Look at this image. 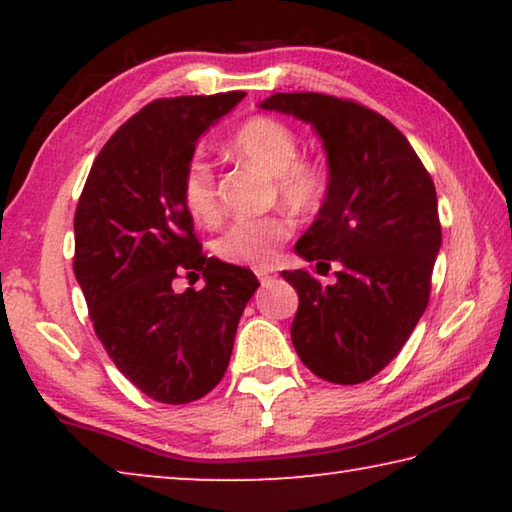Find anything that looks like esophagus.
I'll list each match as a JSON object with an SVG mask.
<instances>
[{
	"label": "esophagus",
	"instance_id": "esophagus-1",
	"mask_svg": "<svg viewBox=\"0 0 512 512\" xmlns=\"http://www.w3.org/2000/svg\"><path fill=\"white\" fill-rule=\"evenodd\" d=\"M257 277H259V282H262V284H268V282L275 280L277 271H275V268H257Z\"/></svg>",
	"mask_w": 512,
	"mask_h": 512
}]
</instances>
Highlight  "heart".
<instances>
[{"instance_id":"obj_1","label":"heart","mask_w":512,"mask_h":512,"mask_svg":"<svg viewBox=\"0 0 512 512\" xmlns=\"http://www.w3.org/2000/svg\"><path fill=\"white\" fill-rule=\"evenodd\" d=\"M230 151L239 160L255 164L273 180L275 194L293 212L307 214L320 207L327 192V171L320 162L298 158V135L280 119L250 117L230 137ZM180 201L198 223L219 216V198L210 164L192 158L180 178ZM293 223L284 214L235 221L214 241V253L228 264L266 268L275 262L277 248L289 239Z\"/></svg>"}]
</instances>
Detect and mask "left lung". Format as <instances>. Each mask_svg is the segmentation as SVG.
<instances>
[{
    "label": "left lung",
    "mask_w": 512,
    "mask_h": 512,
    "mask_svg": "<svg viewBox=\"0 0 512 512\" xmlns=\"http://www.w3.org/2000/svg\"><path fill=\"white\" fill-rule=\"evenodd\" d=\"M264 110L307 121L323 140L325 201L296 253L337 280L282 271L298 291L291 341L332 384H361L386 368L424 314L440 250L436 187L409 140L379 112L318 92H277Z\"/></svg>",
    "instance_id": "1"
}]
</instances>
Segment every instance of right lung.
I'll use <instances>...</instances> for the list:
<instances>
[{"label":"right lung","instance_id":"add662e5","mask_svg":"<svg viewBox=\"0 0 512 512\" xmlns=\"http://www.w3.org/2000/svg\"><path fill=\"white\" fill-rule=\"evenodd\" d=\"M246 92L158 99L94 160L74 216V275L121 375L162 404L201 400L228 370L253 271L203 255L180 178L207 128ZM206 287L176 294V276Z\"/></svg>","mask_w":512,"mask_h":512}]
</instances>
